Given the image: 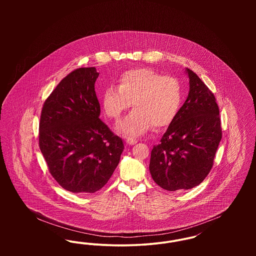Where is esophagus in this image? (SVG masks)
<instances>
[{
  "instance_id": "obj_1",
  "label": "esophagus",
  "mask_w": 256,
  "mask_h": 256,
  "mask_svg": "<svg viewBox=\"0 0 256 256\" xmlns=\"http://www.w3.org/2000/svg\"><path fill=\"white\" fill-rule=\"evenodd\" d=\"M126 142L128 145H134V144H136V143H137V140L132 139V138H126Z\"/></svg>"
}]
</instances>
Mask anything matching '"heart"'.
Wrapping results in <instances>:
<instances>
[{"instance_id":"heart-1","label":"heart","mask_w":256,"mask_h":256,"mask_svg":"<svg viewBox=\"0 0 256 256\" xmlns=\"http://www.w3.org/2000/svg\"><path fill=\"white\" fill-rule=\"evenodd\" d=\"M118 84V87L106 88L102 106L108 118L118 120L132 102L134 110L117 126L120 134L139 136L152 126L164 128L176 118L182 102L178 78L163 76L148 68H135L124 71Z\"/></svg>"}]
</instances>
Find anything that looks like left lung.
I'll use <instances>...</instances> for the list:
<instances>
[{
  "instance_id": "obj_1",
  "label": "left lung",
  "mask_w": 256,
  "mask_h": 256,
  "mask_svg": "<svg viewBox=\"0 0 256 256\" xmlns=\"http://www.w3.org/2000/svg\"><path fill=\"white\" fill-rule=\"evenodd\" d=\"M186 72L188 97L150 154L152 178L167 191L188 190L202 182L222 139L216 98L196 74Z\"/></svg>"
}]
</instances>
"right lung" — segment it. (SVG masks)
Here are the masks:
<instances>
[{"mask_svg":"<svg viewBox=\"0 0 256 256\" xmlns=\"http://www.w3.org/2000/svg\"><path fill=\"white\" fill-rule=\"evenodd\" d=\"M95 67L67 74L45 100L39 148L50 172L67 191L95 193L110 180L124 150L122 139L98 116Z\"/></svg>","mask_w":256,"mask_h":256,"instance_id":"add662e5","label":"right lung"}]
</instances>
